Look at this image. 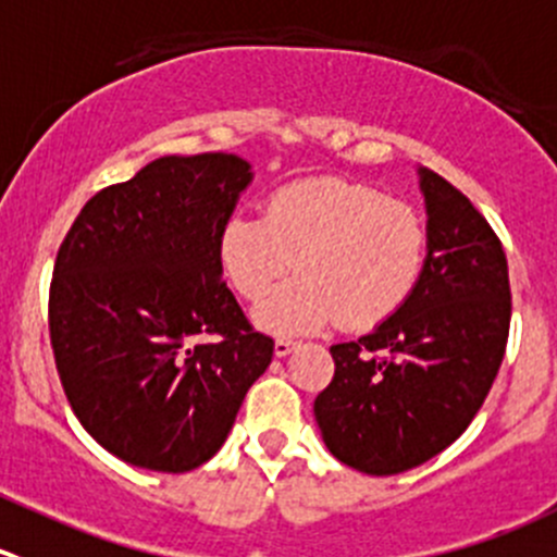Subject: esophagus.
Listing matches in <instances>:
<instances>
[{
    "label": "esophagus",
    "mask_w": 557,
    "mask_h": 557,
    "mask_svg": "<svg viewBox=\"0 0 557 557\" xmlns=\"http://www.w3.org/2000/svg\"><path fill=\"white\" fill-rule=\"evenodd\" d=\"M294 348H296L294 339H277V343H274V356H277V359H283V356H288Z\"/></svg>",
    "instance_id": "esophagus-1"
}]
</instances>
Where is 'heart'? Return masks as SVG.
I'll return each mask as SVG.
<instances>
[{
  "instance_id": "b5f03b06",
  "label": "heart",
  "mask_w": 557,
  "mask_h": 557,
  "mask_svg": "<svg viewBox=\"0 0 557 557\" xmlns=\"http://www.w3.org/2000/svg\"><path fill=\"white\" fill-rule=\"evenodd\" d=\"M231 288L258 301L294 269L252 321L269 334L321 332L343 321L375 329L422 280L428 228L410 207L345 180H299L267 198L263 218L234 214L218 239Z\"/></svg>"
}]
</instances>
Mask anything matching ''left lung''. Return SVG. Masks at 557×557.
<instances>
[{
	"label": "left lung",
	"instance_id": "1",
	"mask_svg": "<svg viewBox=\"0 0 557 557\" xmlns=\"http://www.w3.org/2000/svg\"><path fill=\"white\" fill-rule=\"evenodd\" d=\"M428 258L413 296L370 334L329 348L334 377L315 397L323 444L345 466L392 476L455 444L506 354L509 267L487 220L455 185L419 169Z\"/></svg>",
	"mask_w": 557,
	"mask_h": 557
}]
</instances>
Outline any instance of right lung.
Returning <instances> with one entry per match:
<instances>
[{"instance_id": "add662e5", "label": "right lung", "mask_w": 557, "mask_h": 557, "mask_svg": "<svg viewBox=\"0 0 557 557\" xmlns=\"http://www.w3.org/2000/svg\"><path fill=\"white\" fill-rule=\"evenodd\" d=\"M250 182L236 154L160 158L89 198L59 247L48 299L59 377L86 433L129 466H203L272 361L218 258Z\"/></svg>"}]
</instances>
